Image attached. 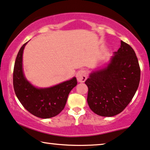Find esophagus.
<instances>
[{
	"instance_id": "obj_1",
	"label": "esophagus",
	"mask_w": 150,
	"mask_h": 150,
	"mask_svg": "<svg viewBox=\"0 0 150 150\" xmlns=\"http://www.w3.org/2000/svg\"><path fill=\"white\" fill-rule=\"evenodd\" d=\"M76 79L79 82H85L87 79V72L85 70H80L76 74Z\"/></svg>"
}]
</instances>
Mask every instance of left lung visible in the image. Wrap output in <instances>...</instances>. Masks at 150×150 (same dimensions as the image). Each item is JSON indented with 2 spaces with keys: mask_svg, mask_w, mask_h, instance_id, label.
<instances>
[{
  "mask_svg": "<svg viewBox=\"0 0 150 150\" xmlns=\"http://www.w3.org/2000/svg\"><path fill=\"white\" fill-rule=\"evenodd\" d=\"M120 44L108 67L92 73L85 82L89 108L101 116L122 112L139 87L141 69L134 50L122 40Z\"/></svg>",
  "mask_w": 150,
  "mask_h": 150,
  "instance_id": "8db88e82",
  "label": "left lung"
}]
</instances>
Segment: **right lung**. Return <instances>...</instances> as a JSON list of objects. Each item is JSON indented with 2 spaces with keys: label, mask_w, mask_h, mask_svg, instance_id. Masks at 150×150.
<instances>
[{
  "label": "right lung",
  "mask_w": 150,
  "mask_h": 150,
  "mask_svg": "<svg viewBox=\"0 0 150 150\" xmlns=\"http://www.w3.org/2000/svg\"><path fill=\"white\" fill-rule=\"evenodd\" d=\"M27 42L17 54L13 67V85L15 94L23 106L35 116L49 118L58 115L65 108L68 95L77 85L75 77L55 86L38 89L25 79L23 74V53Z\"/></svg>",
  "instance_id": "1"
}]
</instances>
